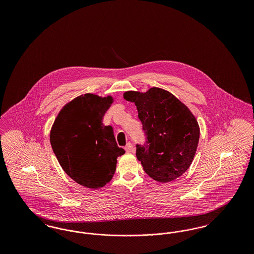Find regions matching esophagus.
<instances>
[{
  "label": "esophagus",
  "mask_w": 254,
  "mask_h": 254,
  "mask_svg": "<svg viewBox=\"0 0 254 254\" xmlns=\"http://www.w3.org/2000/svg\"><path fill=\"white\" fill-rule=\"evenodd\" d=\"M125 149H126V151L127 152H128V153H130V152H133L134 151V145L131 144V143H128L127 145L125 146Z\"/></svg>",
  "instance_id": "esophagus-1"
}]
</instances>
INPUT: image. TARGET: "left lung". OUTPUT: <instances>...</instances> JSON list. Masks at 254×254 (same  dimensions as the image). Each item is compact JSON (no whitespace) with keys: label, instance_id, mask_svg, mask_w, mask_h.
<instances>
[{"label":"left lung","instance_id":"left-lung-1","mask_svg":"<svg viewBox=\"0 0 254 254\" xmlns=\"http://www.w3.org/2000/svg\"><path fill=\"white\" fill-rule=\"evenodd\" d=\"M124 98L137 107L145 145L136 156L145 173L158 182L172 181L190 168L200 137L193 114L170 92L152 87L145 93L127 91Z\"/></svg>","mask_w":254,"mask_h":254}]
</instances>
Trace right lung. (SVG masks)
Instances as JSON below:
<instances>
[{
  "instance_id": "1",
  "label": "right lung",
  "mask_w": 254,
  "mask_h": 254,
  "mask_svg": "<svg viewBox=\"0 0 254 254\" xmlns=\"http://www.w3.org/2000/svg\"><path fill=\"white\" fill-rule=\"evenodd\" d=\"M112 103L110 96L77 97L64 107L50 131V144L64 172L85 188L104 187L113 177L119 147L111 126L103 116Z\"/></svg>"
}]
</instances>
